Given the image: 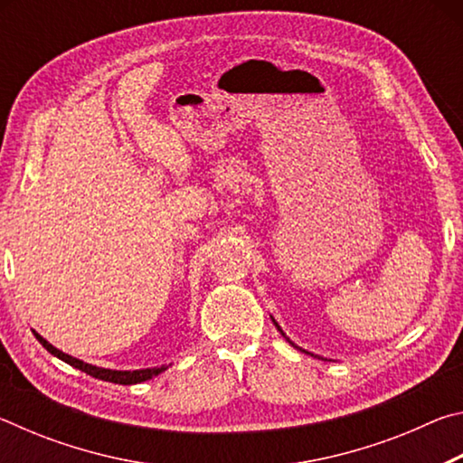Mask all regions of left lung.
<instances>
[{
	"label": "left lung",
	"instance_id": "1",
	"mask_svg": "<svg viewBox=\"0 0 463 463\" xmlns=\"http://www.w3.org/2000/svg\"><path fill=\"white\" fill-rule=\"evenodd\" d=\"M271 320H273V318H271ZM273 325H276V326H278V331H279L281 335H284V331H281V328H279V325L276 323V320H273ZM284 336H286V335H284ZM286 339H288V336H286ZM288 341H289V339H288ZM289 345H294V343L289 341ZM294 347H296V349H300V347H298V345H294ZM300 351H302V354H308V351H304V349H300ZM308 355H312V354H308ZM315 357H317V355H315ZM320 359H323V357H320Z\"/></svg>",
	"mask_w": 463,
	"mask_h": 463
}]
</instances>
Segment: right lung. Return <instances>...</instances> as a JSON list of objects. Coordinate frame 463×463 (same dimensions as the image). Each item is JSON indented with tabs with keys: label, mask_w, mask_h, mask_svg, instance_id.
Masks as SVG:
<instances>
[{
	"label": "right lung",
	"mask_w": 463,
	"mask_h": 463,
	"mask_svg": "<svg viewBox=\"0 0 463 463\" xmlns=\"http://www.w3.org/2000/svg\"><path fill=\"white\" fill-rule=\"evenodd\" d=\"M34 336L38 339V343L43 345V347L49 351V354H52L54 357L62 359V362L77 367V370L85 372L88 375H91V378H98V380H104V382H112V383H122V386H130V383H140V382H146L155 378V375H159L161 372L167 370V365H161V367H146V370H132V372H122V370H106V367H98V365H91V364H85L81 362V359L77 357H71L67 354H62V351H59L57 347H52V345L43 339L41 335H38L36 331H33Z\"/></svg>",
	"instance_id": "1"
}]
</instances>
